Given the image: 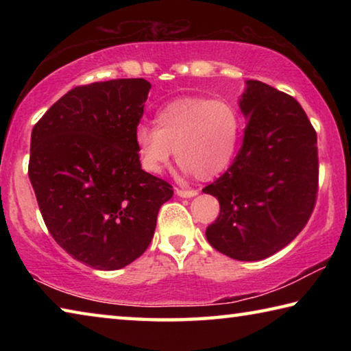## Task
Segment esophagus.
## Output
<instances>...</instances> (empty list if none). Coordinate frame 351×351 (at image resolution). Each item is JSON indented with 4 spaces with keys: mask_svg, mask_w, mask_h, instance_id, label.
Listing matches in <instances>:
<instances>
[{
    "mask_svg": "<svg viewBox=\"0 0 351 351\" xmlns=\"http://www.w3.org/2000/svg\"><path fill=\"white\" fill-rule=\"evenodd\" d=\"M176 195L181 198H192V197H197L198 195V190H187V189H176Z\"/></svg>",
    "mask_w": 351,
    "mask_h": 351,
    "instance_id": "1",
    "label": "esophagus"
}]
</instances>
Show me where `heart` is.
<instances>
[{
  "mask_svg": "<svg viewBox=\"0 0 351 351\" xmlns=\"http://www.w3.org/2000/svg\"><path fill=\"white\" fill-rule=\"evenodd\" d=\"M240 116L221 100L184 97L162 106L154 127L142 123L134 132L142 167L161 173L171 150L186 173L213 180L232 162L240 138Z\"/></svg>",
  "mask_w": 351,
  "mask_h": 351,
  "instance_id": "heart-1",
  "label": "heart"
}]
</instances>
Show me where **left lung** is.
Instances as JSON below:
<instances>
[{
	"label": "left lung",
	"instance_id": "1",
	"mask_svg": "<svg viewBox=\"0 0 351 351\" xmlns=\"http://www.w3.org/2000/svg\"><path fill=\"white\" fill-rule=\"evenodd\" d=\"M246 85L240 152L203 192L219 203L207 241L230 258L255 261L280 251L305 228L316 206L319 158L316 130L300 104L263 82Z\"/></svg>",
	"mask_w": 351,
	"mask_h": 351
}]
</instances>
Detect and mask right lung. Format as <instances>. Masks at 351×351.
Returning a JSON list of instances; mask_svg holds the SVG:
<instances>
[{
  "label": "right lung",
  "instance_id": "1",
  "mask_svg": "<svg viewBox=\"0 0 351 351\" xmlns=\"http://www.w3.org/2000/svg\"><path fill=\"white\" fill-rule=\"evenodd\" d=\"M150 88L145 79L75 86L32 130L27 173L41 217L58 245L91 268L139 258L173 197L167 181L141 169L134 141Z\"/></svg>",
  "mask_w": 351,
  "mask_h": 351
}]
</instances>
